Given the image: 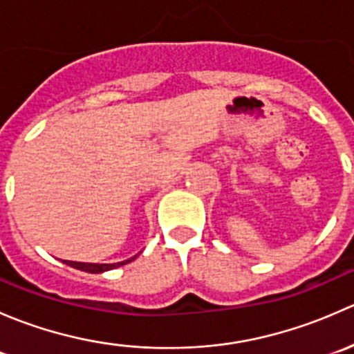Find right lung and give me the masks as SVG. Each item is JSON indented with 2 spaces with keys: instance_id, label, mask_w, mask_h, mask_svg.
Masks as SVG:
<instances>
[{
  "instance_id": "add662e5",
  "label": "right lung",
  "mask_w": 354,
  "mask_h": 354,
  "mask_svg": "<svg viewBox=\"0 0 354 354\" xmlns=\"http://www.w3.org/2000/svg\"><path fill=\"white\" fill-rule=\"evenodd\" d=\"M138 255H133L130 257L128 260H123V262H116V263H85V262H71V260H65L66 266L73 267V269H78V270H84V272H91V274H102V272H108V270H113L116 269V267H121L124 266V263L131 262V260L137 259Z\"/></svg>"
}]
</instances>
